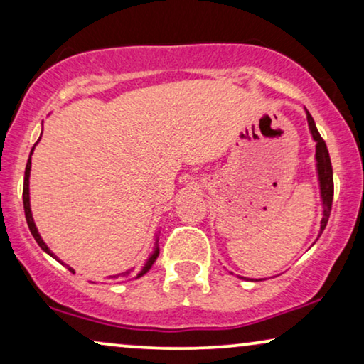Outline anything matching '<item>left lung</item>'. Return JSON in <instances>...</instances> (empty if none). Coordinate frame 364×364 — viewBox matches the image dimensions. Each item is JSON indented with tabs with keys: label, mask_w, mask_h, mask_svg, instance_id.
<instances>
[{
	"label": "left lung",
	"mask_w": 364,
	"mask_h": 364,
	"mask_svg": "<svg viewBox=\"0 0 364 364\" xmlns=\"http://www.w3.org/2000/svg\"><path fill=\"white\" fill-rule=\"evenodd\" d=\"M306 119H308V126H310V132L313 136V141L316 142V171H318V181H320V192H321V200H323V218H321V228H320V235L325 230L328 218H330V212H331V203H333V167H331V161H330V154H328L326 144L323 141V137L318 132V129L315 126V121L310 116V112L306 111ZM318 235V237H320Z\"/></svg>",
	"instance_id": "8db88e82"
}]
</instances>
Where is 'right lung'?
<instances>
[{
	"label": "right lung",
	"mask_w": 364,
	"mask_h": 364,
	"mask_svg": "<svg viewBox=\"0 0 364 364\" xmlns=\"http://www.w3.org/2000/svg\"><path fill=\"white\" fill-rule=\"evenodd\" d=\"M39 141V139H38ZM38 144V142H36ZM36 144H34V146H36ZM33 151H34V147L31 149V154H33ZM31 154H29V159H28V164H26V171H24V183H23V205H24V215H26V222H28V227H29V230H31V235L34 237V240L38 242V245L43 248L44 252L48 253V255H51L53 258H56L58 260V257L54 255V253L49 250L48 248V245L46 243L43 242V238H41V235H39V232H38V228H36V225H34V220H33V213H31V207H29V172H31ZM159 237L156 238V247H154V252L151 253V257H149V260L146 262V265H144L141 270H137V272H134V270H129V272H126V273H121V275H112V277H109V280L111 282H124V280H129V278H132V277H136V278H141L142 275H146V273L151 270V267L154 265V262L157 260V257H159ZM58 262H61V260H58ZM63 263V262H61ZM64 265V263H63ZM68 267V265H66ZM69 270H71L73 273H74V270L71 267H68Z\"/></svg>",
	"instance_id": "right-lung-1"
}]
</instances>
